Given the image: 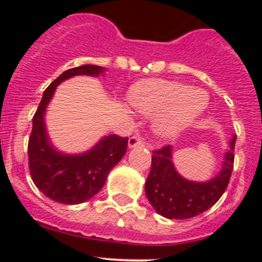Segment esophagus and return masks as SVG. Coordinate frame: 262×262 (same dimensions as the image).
Masks as SVG:
<instances>
[{
	"mask_svg": "<svg viewBox=\"0 0 262 262\" xmlns=\"http://www.w3.org/2000/svg\"><path fill=\"white\" fill-rule=\"evenodd\" d=\"M144 144H145V142L142 136L134 135L128 139V147L129 148H134V147H136V145H144Z\"/></svg>",
	"mask_w": 262,
	"mask_h": 262,
	"instance_id": "34e87169",
	"label": "esophagus"
}]
</instances>
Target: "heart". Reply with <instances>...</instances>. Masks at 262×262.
<instances>
[{
  "label": "heart",
  "mask_w": 262,
  "mask_h": 262,
  "mask_svg": "<svg viewBox=\"0 0 262 262\" xmlns=\"http://www.w3.org/2000/svg\"><path fill=\"white\" fill-rule=\"evenodd\" d=\"M127 99L142 114H155L157 135L170 138L186 128L207 105V96L201 89L180 81L151 78L139 81L129 89Z\"/></svg>",
  "instance_id": "1"
}]
</instances>
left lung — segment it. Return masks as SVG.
<instances>
[{
    "mask_svg": "<svg viewBox=\"0 0 262 262\" xmlns=\"http://www.w3.org/2000/svg\"><path fill=\"white\" fill-rule=\"evenodd\" d=\"M235 142L233 136L219 174L206 182L187 181L178 174L172 163L170 145L154 151L151 172L145 181V194L157 214L168 219H189L212 207L230 182Z\"/></svg>",
    "mask_w": 262,
    "mask_h": 262,
    "instance_id": "obj_1",
    "label": "left lung"
}]
</instances>
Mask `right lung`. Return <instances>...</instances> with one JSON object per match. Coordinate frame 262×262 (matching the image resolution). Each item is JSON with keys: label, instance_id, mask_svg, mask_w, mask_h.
<instances>
[{"label": "right lung", "instance_id": "obj_1", "mask_svg": "<svg viewBox=\"0 0 262 262\" xmlns=\"http://www.w3.org/2000/svg\"><path fill=\"white\" fill-rule=\"evenodd\" d=\"M105 68L98 66L76 67L62 72L45 90L32 118L29 139V168L32 181L50 200L64 205H77L90 200L103 187L110 170L127 151L128 138L108 135L85 154L66 155L56 151L48 140L45 114L55 89L73 76H99Z\"/></svg>", "mask_w": 262, "mask_h": 262}]
</instances>
